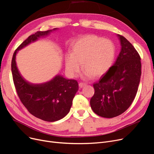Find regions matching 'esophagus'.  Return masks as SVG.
<instances>
[{
    "instance_id": "34e87169",
    "label": "esophagus",
    "mask_w": 154,
    "mask_h": 154,
    "mask_svg": "<svg viewBox=\"0 0 154 154\" xmlns=\"http://www.w3.org/2000/svg\"><path fill=\"white\" fill-rule=\"evenodd\" d=\"M87 85V84H85V83H83V82H80L79 84V87L81 88H84V87L85 86V85Z\"/></svg>"
}]
</instances>
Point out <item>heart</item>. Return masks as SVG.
<instances>
[{
	"label": "heart",
	"mask_w": 154,
	"mask_h": 154,
	"mask_svg": "<svg viewBox=\"0 0 154 154\" xmlns=\"http://www.w3.org/2000/svg\"><path fill=\"white\" fill-rule=\"evenodd\" d=\"M72 53L65 57V70L75 77L82 66L83 76L90 79L104 75L111 66L116 55L115 45L111 40L96 35L82 36L72 45Z\"/></svg>",
	"instance_id": "heart-1"
}]
</instances>
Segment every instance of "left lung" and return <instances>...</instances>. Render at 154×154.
Returning a JSON list of instances; mask_svg holds the SVG:
<instances>
[{"mask_svg":"<svg viewBox=\"0 0 154 154\" xmlns=\"http://www.w3.org/2000/svg\"><path fill=\"white\" fill-rule=\"evenodd\" d=\"M121 50L114 65L97 82L90 104L97 115L111 118L122 115L134 100L141 77L140 57L124 36L117 35Z\"/></svg>","mask_w":154,"mask_h":154,"instance_id":"1","label":"left lung"}]
</instances>
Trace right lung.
<instances>
[{
	"mask_svg": "<svg viewBox=\"0 0 154 154\" xmlns=\"http://www.w3.org/2000/svg\"><path fill=\"white\" fill-rule=\"evenodd\" d=\"M57 29L37 31L29 36L16 50L11 62L13 81L20 100L31 115L49 122L61 119L69 112L73 99L79 89L77 81L57 75L48 82L31 83L19 72L16 58L19 50Z\"/></svg>",
	"mask_w": 154,
	"mask_h": 154,
	"instance_id": "right-lung-1",
	"label": "right lung"
}]
</instances>
